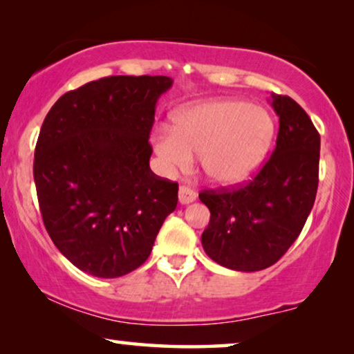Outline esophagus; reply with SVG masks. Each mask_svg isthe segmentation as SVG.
<instances>
[{"instance_id": "obj_1", "label": "esophagus", "mask_w": 354, "mask_h": 354, "mask_svg": "<svg viewBox=\"0 0 354 354\" xmlns=\"http://www.w3.org/2000/svg\"><path fill=\"white\" fill-rule=\"evenodd\" d=\"M196 200V193L192 190V188H188L185 185H182L178 188V201H180V205H188V203L195 201Z\"/></svg>"}]
</instances>
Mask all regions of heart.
Instances as JSON below:
<instances>
[{
    "mask_svg": "<svg viewBox=\"0 0 354 354\" xmlns=\"http://www.w3.org/2000/svg\"><path fill=\"white\" fill-rule=\"evenodd\" d=\"M272 138L268 109L221 98L178 111L172 129H154L151 145L164 172L188 169L201 154L203 171L212 182L236 185L261 167Z\"/></svg>",
    "mask_w": 354,
    "mask_h": 354,
    "instance_id": "1",
    "label": "heart"
}]
</instances>
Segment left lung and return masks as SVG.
<instances>
[{"label": "left lung", "instance_id": "left-lung-1", "mask_svg": "<svg viewBox=\"0 0 354 354\" xmlns=\"http://www.w3.org/2000/svg\"><path fill=\"white\" fill-rule=\"evenodd\" d=\"M279 115L275 149L253 180L234 190H205L211 219L206 254L232 270L254 272L277 263L298 239L316 200L321 137L290 96L270 93Z\"/></svg>", "mask_w": 354, "mask_h": 354}]
</instances>
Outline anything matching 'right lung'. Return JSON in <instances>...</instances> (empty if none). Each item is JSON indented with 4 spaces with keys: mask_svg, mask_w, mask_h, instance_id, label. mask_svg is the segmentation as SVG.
<instances>
[{
    "mask_svg": "<svg viewBox=\"0 0 354 354\" xmlns=\"http://www.w3.org/2000/svg\"><path fill=\"white\" fill-rule=\"evenodd\" d=\"M166 75H113L67 91L43 120L33 180L43 224L75 268L101 279L148 259L178 185L149 169Z\"/></svg>",
    "mask_w": 354,
    "mask_h": 354,
    "instance_id": "add662e5",
    "label": "right lung"
}]
</instances>
